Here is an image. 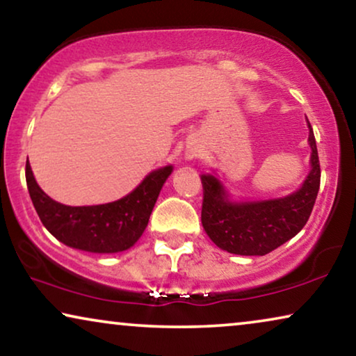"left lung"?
<instances>
[{"label":"left lung","mask_w":356,"mask_h":356,"mask_svg":"<svg viewBox=\"0 0 356 356\" xmlns=\"http://www.w3.org/2000/svg\"><path fill=\"white\" fill-rule=\"evenodd\" d=\"M308 127L312 171L303 187L289 197L258 203H230L221 182L203 174L202 224L219 248L234 254L263 257L303 229L313 211L321 182L316 140L309 121Z\"/></svg>","instance_id":"obj_1"}]
</instances>
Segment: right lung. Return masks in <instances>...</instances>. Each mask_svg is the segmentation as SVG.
<instances>
[{"label":"right lung","instance_id":"add662e5","mask_svg":"<svg viewBox=\"0 0 356 356\" xmlns=\"http://www.w3.org/2000/svg\"><path fill=\"white\" fill-rule=\"evenodd\" d=\"M171 172L172 166L149 172L132 193L118 202L67 207L54 202L38 187L30 164H26L27 188L43 226L67 247L92 253L124 252L137 242Z\"/></svg>","mask_w":356,"mask_h":356}]
</instances>
